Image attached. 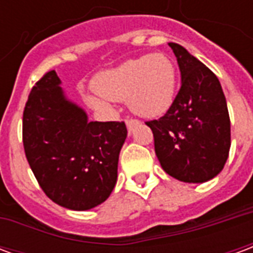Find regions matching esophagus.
Masks as SVG:
<instances>
[{
	"label": "esophagus",
	"mask_w": 253,
	"mask_h": 253,
	"mask_svg": "<svg viewBox=\"0 0 253 253\" xmlns=\"http://www.w3.org/2000/svg\"><path fill=\"white\" fill-rule=\"evenodd\" d=\"M138 123H139V122H138L137 119H132V118H127V119H126V126H127V128H128V131H131L132 127L137 126Z\"/></svg>",
	"instance_id": "obj_1"
}]
</instances>
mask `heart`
<instances>
[{"mask_svg": "<svg viewBox=\"0 0 253 253\" xmlns=\"http://www.w3.org/2000/svg\"><path fill=\"white\" fill-rule=\"evenodd\" d=\"M177 70L173 61L165 54H148L122 63L110 72L100 74L96 89L103 97L127 101L135 114L156 118L165 114L173 103ZM89 104L105 107L100 97H89Z\"/></svg>", "mask_w": 253, "mask_h": 253, "instance_id": "1", "label": "heart"}]
</instances>
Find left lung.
<instances>
[{"mask_svg":"<svg viewBox=\"0 0 253 253\" xmlns=\"http://www.w3.org/2000/svg\"><path fill=\"white\" fill-rule=\"evenodd\" d=\"M181 86L169 110L148 121L163 169L186 183H203L222 170L230 149V119L217 76L186 48L169 43Z\"/></svg>","mask_w":253,"mask_h":253,"instance_id":"obj_1","label":"left lung"}]
</instances>
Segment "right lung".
<instances>
[{
    "instance_id": "right-lung-1",
    "label": "right lung",
    "mask_w": 253,
    "mask_h": 253,
    "mask_svg": "<svg viewBox=\"0 0 253 253\" xmlns=\"http://www.w3.org/2000/svg\"><path fill=\"white\" fill-rule=\"evenodd\" d=\"M59 84L50 70L31 89L23 114L25 157L52 202L89 210L115 187L127 128L125 122H88L80 107L65 99Z\"/></svg>"
}]
</instances>
